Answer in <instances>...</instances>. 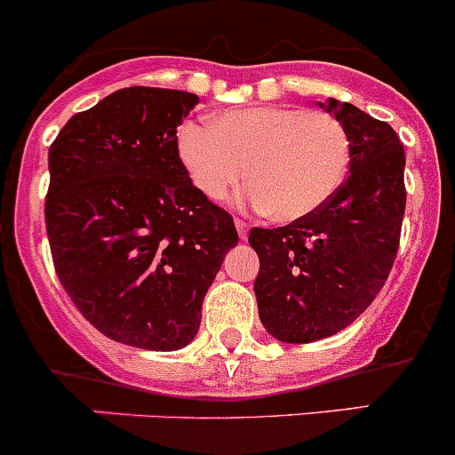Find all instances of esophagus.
<instances>
[{
	"label": "esophagus",
	"mask_w": 455,
	"mask_h": 455,
	"mask_svg": "<svg viewBox=\"0 0 455 455\" xmlns=\"http://www.w3.org/2000/svg\"><path fill=\"white\" fill-rule=\"evenodd\" d=\"M235 225H236V232H239L241 239H248V223H245V220H241V219H236Z\"/></svg>",
	"instance_id": "1"
}]
</instances>
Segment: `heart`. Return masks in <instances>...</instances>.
<instances>
[{
	"label": "heart",
	"instance_id": "b5f03b06",
	"mask_svg": "<svg viewBox=\"0 0 455 455\" xmlns=\"http://www.w3.org/2000/svg\"><path fill=\"white\" fill-rule=\"evenodd\" d=\"M179 151L203 196L223 201L248 179L250 203L279 223L322 210L350 160L348 133L335 116L275 105L228 109L210 129L185 124Z\"/></svg>",
	"mask_w": 455,
	"mask_h": 455
}]
</instances>
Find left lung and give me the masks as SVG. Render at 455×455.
I'll use <instances>...</instances> for the list:
<instances>
[{
    "label": "left lung",
    "mask_w": 455,
    "mask_h": 455,
    "mask_svg": "<svg viewBox=\"0 0 455 455\" xmlns=\"http://www.w3.org/2000/svg\"><path fill=\"white\" fill-rule=\"evenodd\" d=\"M319 107L348 133V179L313 216L252 228L248 239L259 319L288 344L335 335L369 308L395 261L406 205L404 147L391 124L335 98Z\"/></svg>",
    "instance_id": "8db88e82"
}]
</instances>
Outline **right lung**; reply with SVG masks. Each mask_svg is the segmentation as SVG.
Masks as SVG:
<instances>
[{
    "mask_svg": "<svg viewBox=\"0 0 455 455\" xmlns=\"http://www.w3.org/2000/svg\"><path fill=\"white\" fill-rule=\"evenodd\" d=\"M196 105L188 91L120 89L73 116L49 149L55 272L86 322L120 344L188 346L239 243L232 216L198 192L179 156L176 127Z\"/></svg>",
    "mask_w": 455,
    "mask_h": 455,
    "instance_id": "1",
    "label": "right lung"
}]
</instances>
